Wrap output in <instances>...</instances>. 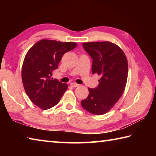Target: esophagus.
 I'll list each match as a JSON object with an SVG mask.
<instances>
[{
	"label": "esophagus",
	"mask_w": 156,
	"mask_h": 156,
	"mask_svg": "<svg viewBox=\"0 0 156 156\" xmlns=\"http://www.w3.org/2000/svg\"><path fill=\"white\" fill-rule=\"evenodd\" d=\"M70 85H71V87H72L75 88V87H78L79 84H76V83H72L70 84Z\"/></svg>",
	"instance_id": "esophagus-1"
}]
</instances>
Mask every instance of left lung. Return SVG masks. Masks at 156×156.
Here are the masks:
<instances>
[{"label":"left lung","mask_w":156,"mask_h":156,"mask_svg":"<svg viewBox=\"0 0 156 156\" xmlns=\"http://www.w3.org/2000/svg\"><path fill=\"white\" fill-rule=\"evenodd\" d=\"M93 60L92 73L100 76L97 87L89 89V96L81 101L84 109L95 115L107 113L122 96L127 80L128 63L125 53L111 42L83 43Z\"/></svg>","instance_id":"8db88e82"}]
</instances>
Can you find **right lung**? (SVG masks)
Returning <instances> with one entry per match:
<instances>
[{"mask_svg":"<svg viewBox=\"0 0 156 156\" xmlns=\"http://www.w3.org/2000/svg\"><path fill=\"white\" fill-rule=\"evenodd\" d=\"M77 46L73 42L62 43L43 39L31 47L25 57L22 80L31 101L46 110L58 103L67 84L51 78L63 55Z\"/></svg>","mask_w":156,"mask_h":156,"instance_id":"add662e5","label":"right lung"}]
</instances>
